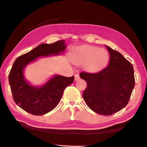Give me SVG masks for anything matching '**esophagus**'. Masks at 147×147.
Masks as SVG:
<instances>
[{"instance_id": "esophagus-1", "label": "esophagus", "mask_w": 147, "mask_h": 147, "mask_svg": "<svg viewBox=\"0 0 147 147\" xmlns=\"http://www.w3.org/2000/svg\"><path fill=\"white\" fill-rule=\"evenodd\" d=\"M80 75H79L78 74H74V80L77 81V80H80Z\"/></svg>"}]
</instances>
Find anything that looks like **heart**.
Listing matches in <instances>:
<instances>
[{
	"mask_svg": "<svg viewBox=\"0 0 147 147\" xmlns=\"http://www.w3.org/2000/svg\"><path fill=\"white\" fill-rule=\"evenodd\" d=\"M109 55L104 49L90 45H83L75 49L73 54V62L80 65L86 63V69L90 72L100 70L107 64Z\"/></svg>",
	"mask_w": 147,
	"mask_h": 147,
	"instance_id": "obj_1",
	"label": "heart"
}]
</instances>
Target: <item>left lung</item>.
I'll list each match as a JSON object with an SVG mask.
<instances>
[{"instance_id": "obj_1", "label": "left lung", "mask_w": 147, "mask_h": 147, "mask_svg": "<svg viewBox=\"0 0 147 147\" xmlns=\"http://www.w3.org/2000/svg\"><path fill=\"white\" fill-rule=\"evenodd\" d=\"M110 54L107 67L96 73L81 72L87 86L83 97L88 107L99 114L110 115L125 107L135 87L133 65L119 52L106 46Z\"/></svg>"}]
</instances>
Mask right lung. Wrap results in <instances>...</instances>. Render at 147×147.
<instances>
[{"label":"right lung","instance_id":"add662e5","mask_svg":"<svg viewBox=\"0 0 147 147\" xmlns=\"http://www.w3.org/2000/svg\"><path fill=\"white\" fill-rule=\"evenodd\" d=\"M64 40L51 44L42 43L18 57L9 74V82L14 100L19 107L33 115H42L53 110L60 102L64 89L74 82V76L55 75L41 87L30 85L24 78L23 70L39 57L59 55L65 51Z\"/></svg>","mask_w":147,"mask_h":147}]
</instances>
